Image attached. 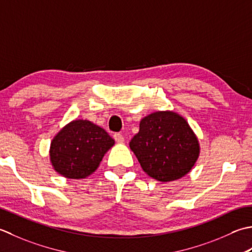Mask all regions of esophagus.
I'll return each instance as SVG.
<instances>
[{
  "mask_svg": "<svg viewBox=\"0 0 252 252\" xmlns=\"http://www.w3.org/2000/svg\"><path fill=\"white\" fill-rule=\"evenodd\" d=\"M114 139H115V141L116 142H119V143H123L124 142V136L122 135V133H114Z\"/></svg>",
  "mask_w": 252,
  "mask_h": 252,
  "instance_id": "esophagus-1",
  "label": "esophagus"
}]
</instances>
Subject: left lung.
<instances>
[{
    "mask_svg": "<svg viewBox=\"0 0 252 252\" xmlns=\"http://www.w3.org/2000/svg\"><path fill=\"white\" fill-rule=\"evenodd\" d=\"M129 147L143 171L163 183L187 175L200 153L198 138L187 121L172 111L143 117Z\"/></svg>",
    "mask_w": 252,
    "mask_h": 252,
    "instance_id": "1",
    "label": "left lung"
}]
</instances>
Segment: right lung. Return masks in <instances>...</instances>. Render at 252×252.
Returning <instances> with one entry per match:
<instances>
[{
    "label": "right lung",
    "mask_w": 252,
    "mask_h": 252,
    "mask_svg": "<svg viewBox=\"0 0 252 252\" xmlns=\"http://www.w3.org/2000/svg\"><path fill=\"white\" fill-rule=\"evenodd\" d=\"M114 139L87 120L68 123L51 142L50 161L56 172L70 179L86 178L99 167Z\"/></svg>",
    "instance_id": "right-lung-1"
}]
</instances>
